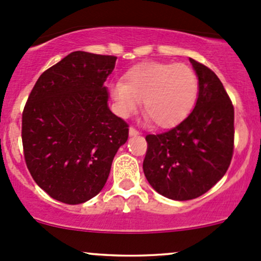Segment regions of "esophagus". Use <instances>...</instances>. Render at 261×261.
<instances>
[{
	"label": "esophagus",
	"mask_w": 261,
	"mask_h": 261,
	"mask_svg": "<svg viewBox=\"0 0 261 261\" xmlns=\"http://www.w3.org/2000/svg\"><path fill=\"white\" fill-rule=\"evenodd\" d=\"M139 132L136 129V128H133V127H130L129 128V136L130 137H137V136H139Z\"/></svg>",
	"instance_id": "obj_1"
}]
</instances>
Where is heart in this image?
Listing matches in <instances>:
<instances>
[{
	"label": "heart",
	"instance_id": "1",
	"mask_svg": "<svg viewBox=\"0 0 261 261\" xmlns=\"http://www.w3.org/2000/svg\"><path fill=\"white\" fill-rule=\"evenodd\" d=\"M116 112L129 117L143 101L144 115L160 128L174 127L189 115L198 93L195 71L184 64L145 61L130 67L110 87Z\"/></svg>",
	"mask_w": 261,
	"mask_h": 261
}]
</instances>
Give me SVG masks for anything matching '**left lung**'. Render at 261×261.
Masks as SVG:
<instances>
[{"label": "left lung", "instance_id": "1", "mask_svg": "<svg viewBox=\"0 0 261 261\" xmlns=\"http://www.w3.org/2000/svg\"><path fill=\"white\" fill-rule=\"evenodd\" d=\"M198 77V97L180 124L149 134L143 171L158 194L170 200L198 197L224 176L234 144V108L217 75L190 59Z\"/></svg>", "mask_w": 261, "mask_h": 261}]
</instances>
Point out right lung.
<instances>
[{
  "instance_id": "1",
  "label": "right lung",
  "mask_w": 261,
  "mask_h": 261,
  "mask_svg": "<svg viewBox=\"0 0 261 261\" xmlns=\"http://www.w3.org/2000/svg\"><path fill=\"white\" fill-rule=\"evenodd\" d=\"M116 57L72 51L37 80L22 115L27 168L54 200L79 204L103 189L128 124L111 112L105 81Z\"/></svg>"
}]
</instances>
